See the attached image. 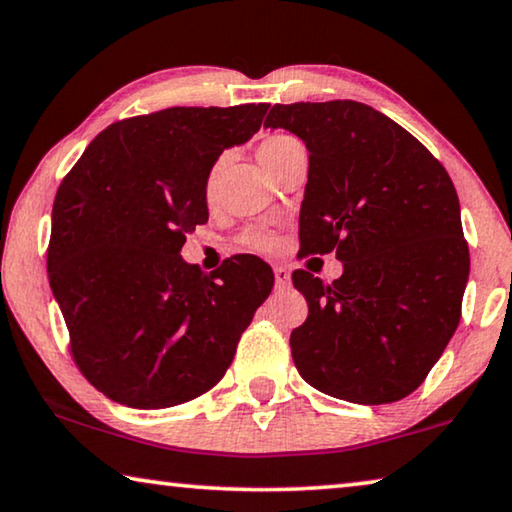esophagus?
<instances>
[{
  "instance_id": "34e87169",
  "label": "esophagus",
  "mask_w": 512,
  "mask_h": 512,
  "mask_svg": "<svg viewBox=\"0 0 512 512\" xmlns=\"http://www.w3.org/2000/svg\"><path fill=\"white\" fill-rule=\"evenodd\" d=\"M275 287L278 289H287L291 285V273L285 269V266H275Z\"/></svg>"
}]
</instances>
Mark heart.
<instances>
[{
  "label": "heart",
  "mask_w": 512,
  "mask_h": 512,
  "mask_svg": "<svg viewBox=\"0 0 512 512\" xmlns=\"http://www.w3.org/2000/svg\"><path fill=\"white\" fill-rule=\"evenodd\" d=\"M296 152H303V145H300L296 136L285 134V132H273L269 136H264L257 145V159L262 161V166L269 170L271 175L285 164L287 159L294 157ZM225 166H227V157L225 154H218L212 164H209L205 180H202V196H205V202H209V205L218 198V189H221ZM243 243L255 250H269L273 248V237L266 232H250L243 237Z\"/></svg>",
  "instance_id": "heart-1"
}]
</instances>
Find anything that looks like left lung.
Here are the masks:
<instances>
[{"instance_id":"left-lung-1","label":"left lung","mask_w":512,"mask_h":512,"mask_svg":"<svg viewBox=\"0 0 512 512\" xmlns=\"http://www.w3.org/2000/svg\"><path fill=\"white\" fill-rule=\"evenodd\" d=\"M264 127L310 152L300 253L335 250L344 264L332 285L291 275L310 307L289 339L298 373L348 403L403 399L460 321L469 250L456 186L415 136L362 102L275 104Z\"/></svg>"}]
</instances>
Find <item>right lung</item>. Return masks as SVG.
Returning <instances> with one entry per match:
<instances>
[{"instance_id":"right-lung-1","label":"right lung","mask_w":512,"mask_h":512,"mask_svg":"<svg viewBox=\"0 0 512 512\" xmlns=\"http://www.w3.org/2000/svg\"><path fill=\"white\" fill-rule=\"evenodd\" d=\"M269 104L170 107L109 125L61 182L47 273L88 383L127 408L196 399L225 376L273 289L271 266L237 255L214 273L184 262L207 223L202 180L262 127Z\"/></svg>"}]
</instances>
